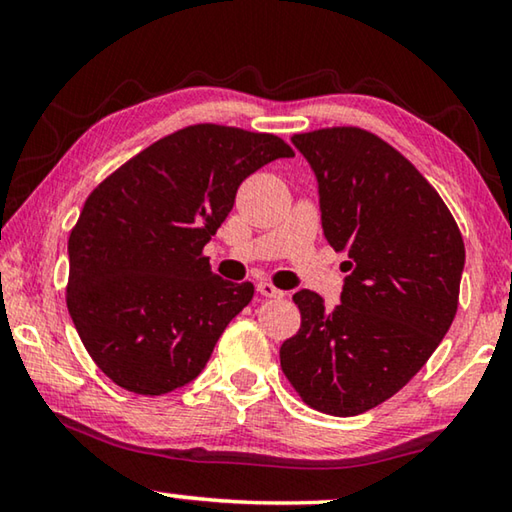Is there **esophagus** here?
I'll return each instance as SVG.
<instances>
[{
    "mask_svg": "<svg viewBox=\"0 0 512 512\" xmlns=\"http://www.w3.org/2000/svg\"><path fill=\"white\" fill-rule=\"evenodd\" d=\"M257 291H259V296H264V298H282L284 296V291L277 289L275 284L268 282V280L257 282Z\"/></svg>",
    "mask_w": 512,
    "mask_h": 512,
    "instance_id": "34e87169",
    "label": "esophagus"
}]
</instances>
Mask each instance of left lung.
<instances>
[{
    "instance_id": "1",
    "label": "left lung",
    "mask_w": 512,
    "mask_h": 512,
    "mask_svg": "<svg viewBox=\"0 0 512 512\" xmlns=\"http://www.w3.org/2000/svg\"><path fill=\"white\" fill-rule=\"evenodd\" d=\"M318 178L323 230L348 262L341 305L293 296L300 329L280 366L311 409L350 418L393 397L443 341L458 309L465 246L429 180L357 126L293 135Z\"/></svg>"
}]
</instances>
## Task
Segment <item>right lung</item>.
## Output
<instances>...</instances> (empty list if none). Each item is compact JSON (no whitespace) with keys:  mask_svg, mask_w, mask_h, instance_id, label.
Returning <instances> with one entry per match:
<instances>
[{"mask_svg":"<svg viewBox=\"0 0 512 512\" xmlns=\"http://www.w3.org/2000/svg\"><path fill=\"white\" fill-rule=\"evenodd\" d=\"M291 155L271 133L194 124L92 189L69 235L65 300L103 375L164 395L205 368L255 287L214 275L203 248L250 173Z\"/></svg>","mask_w":512,"mask_h":512,"instance_id":"add662e5","label":"right lung"}]
</instances>
